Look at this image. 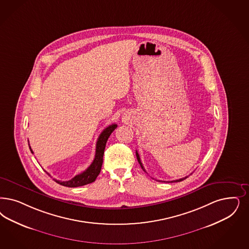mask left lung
Returning <instances> with one entry per match:
<instances>
[{
  "label": "left lung",
  "instance_id": "1",
  "mask_svg": "<svg viewBox=\"0 0 249 249\" xmlns=\"http://www.w3.org/2000/svg\"><path fill=\"white\" fill-rule=\"evenodd\" d=\"M136 156H137L138 162H139V163H140L141 167L142 168V170H143V171L146 172L145 169H144V167H143V165H142V162H141V158H140V155H139V154H138L137 151H136ZM187 178H188V177H186V178H180V179H178V180L169 181V182H180V181L186 179Z\"/></svg>",
  "mask_w": 249,
  "mask_h": 249
}]
</instances>
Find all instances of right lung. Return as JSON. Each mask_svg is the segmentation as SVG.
<instances>
[{
  "instance_id": "right-lung-1",
  "label": "right lung",
  "mask_w": 249,
  "mask_h": 249,
  "mask_svg": "<svg viewBox=\"0 0 249 249\" xmlns=\"http://www.w3.org/2000/svg\"><path fill=\"white\" fill-rule=\"evenodd\" d=\"M117 127H118L117 124H112L110 126H108L107 128L104 129L102 133L99 135L98 140L96 142L94 161H93V163L90 164V166L86 169V171L75 176L71 180L60 181L57 180V179H54V180L61 186L68 187V188L81 187V186H85V185L94 182L96 179L97 176L99 175L100 171H101V167H102V163H103L104 151H105V148H106L107 142L110 136V134ZM29 149H30L31 153L34 154L30 145H29Z\"/></svg>"
}]
</instances>
